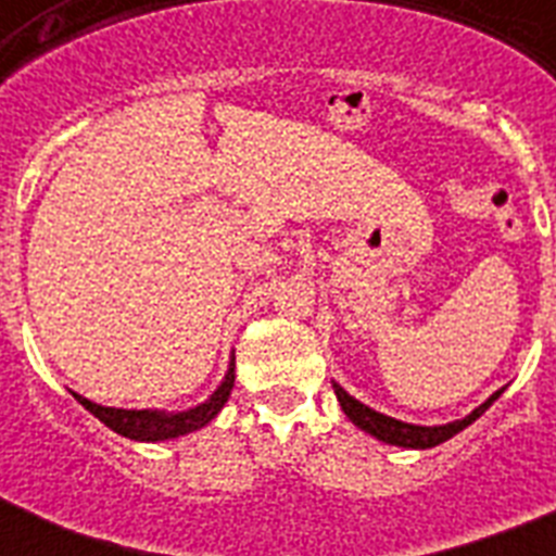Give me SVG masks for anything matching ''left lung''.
<instances>
[{"mask_svg":"<svg viewBox=\"0 0 556 556\" xmlns=\"http://www.w3.org/2000/svg\"><path fill=\"white\" fill-rule=\"evenodd\" d=\"M334 392H338V401H340V406H343V413L349 415V421L357 424L361 430H366L369 435H375V439L387 441V444H397V447H415V450L435 447V444H441V441L453 439L456 432L465 430L467 424H473L476 418H479V415H482L484 409H488V406H491L493 401L502 395V389L500 392H493V395L488 397L482 406H476L473 413L467 415V418H462V421L444 424V427H418V424H404V421H395V418H389V415L375 413V409L364 406L352 395H346V392H343L338 383H334Z\"/></svg>","mask_w":556,"mask_h":556,"instance_id":"left-lung-1","label":"left lung"}]
</instances>
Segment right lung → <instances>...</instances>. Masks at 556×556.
Listing matches in <instances>:
<instances>
[{"label":"right lung","instance_id":"obj_1","mask_svg":"<svg viewBox=\"0 0 556 556\" xmlns=\"http://www.w3.org/2000/svg\"><path fill=\"white\" fill-rule=\"evenodd\" d=\"M233 364L227 369L222 387L213 392L210 401H204L195 409H187V413H150V409H115V406H100L94 401L83 395H74L86 409H89L94 418L106 424L109 430L121 432L126 439L135 441H164V439H178V435H187V432L199 430L204 424H210L218 415V409L225 406V401L230 397V389H233Z\"/></svg>","mask_w":556,"mask_h":556}]
</instances>
